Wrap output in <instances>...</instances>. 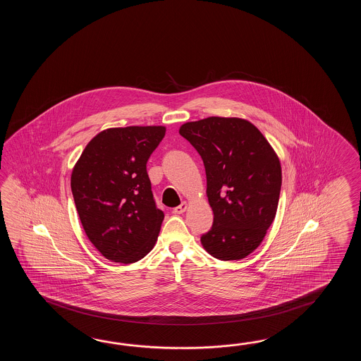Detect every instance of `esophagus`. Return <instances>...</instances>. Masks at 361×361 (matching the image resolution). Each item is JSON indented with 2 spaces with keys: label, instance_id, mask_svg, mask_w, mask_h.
<instances>
[{
  "label": "esophagus",
  "instance_id": "34e87169",
  "mask_svg": "<svg viewBox=\"0 0 361 361\" xmlns=\"http://www.w3.org/2000/svg\"><path fill=\"white\" fill-rule=\"evenodd\" d=\"M185 209H187V202H182L179 207L173 209V213H174V214H182V213L185 212Z\"/></svg>",
  "mask_w": 361,
  "mask_h": 361
}]
</instances>
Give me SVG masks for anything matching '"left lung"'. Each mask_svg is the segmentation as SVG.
Wrapping results in <instances>:
<instances>
[{
	"label": "left lung",
	"instance_id": "left-lung-1",
	"mask_svg": "<svg viewBox=\"0 0 361 361\" xmlns=\"http://www.w3.org/2000/svg\"><path fill=\"white\" fill-rule=\"evenodd\" d=\"M179 134L199 152L207 173V195L214 213L201 236L207 253L238 261L261 245L276 215L281 166L253 123L236 117L185 123Z\"/></svg>",
	"mask_w": 361,
	"mask_h": 361
}]
</instances>
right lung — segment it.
I'll use <instances>...</instances> for the list:
<instances>
[{
    "label": "right lung",
    "mask_w": 361,
    "mask_h": 361,
    "mask_svg": "<svg viewBox=\"0 0 361 361\" xmlns=\"http://www.w3.org/2000/svg\"><path fill=\"white\" fill-rule=\"evenodd\" d=\"M165 131L164 126L100 131L73 168L71 190L80 221L109 261L134 263L157 241L164 213L156 207L146 165Z\"/></svg>",
    "instance_id": "obj_1"
}]
</instances>
